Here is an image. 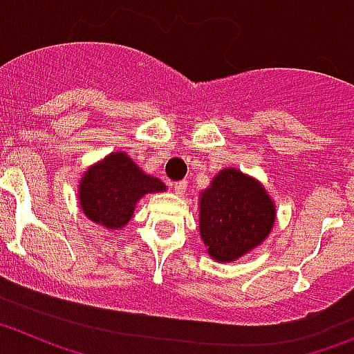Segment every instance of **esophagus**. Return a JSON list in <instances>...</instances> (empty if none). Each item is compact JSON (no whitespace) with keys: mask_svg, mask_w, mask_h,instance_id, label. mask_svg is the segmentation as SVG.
Instances as JSON below:
<instances>
[{"mask_svg":"<svg viewBox=\"0 0 354 354\" xmlns=\"http://www.w3.org/2000/svg\"><path fill=\"white\" fill-rule=\"evenodd\" d=\"M186 187H187L186 180H179V183L174 184V192L177 193V195H184V192H186Z\"/></svg>","mask_w":354,"mask_h":354,"instance_id":"obj_1","label":"esophagus"}]
</instances>
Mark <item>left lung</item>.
<instances>
[{"mask_svg": "<svg viewBox=\"0 0 354 354\" xmlns=\"http://www.w3.org/2000/svg\"><path fill=\"white\" fill-rule=\"evenodd\" d=\"M266 187L236 168H225L200 193V237L214 261L232 262L257 248L274 223Z\"/></svg>", "mask_w": 354, "mask_h": 354, "instance_id": "1", "label": "left lung"}]
</instances>
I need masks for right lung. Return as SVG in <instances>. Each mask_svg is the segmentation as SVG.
I'll list each match as a JSON object with an SVG mask.
<instances>
[{
	"label": "right lung",
	"mask_w": 354,
	"mask_h": 354,
	"mask_svg": "<svg viewBox=\"0 0 354 354\" xmlns=\"http://www.w3.org/2000/svg\"><path fill=\"white\" fill-rule=\"evenodd\" d=\"M165 189L158 177L147 175L126 152H111L84 171L77 193L80 207L90 221L117 230L131 220L142 196Z\"/></svg>",
	"instance_id": "obj_1"
}]
</instances>
